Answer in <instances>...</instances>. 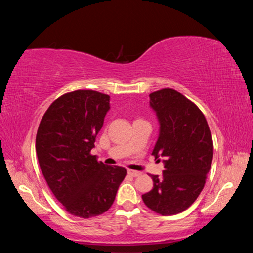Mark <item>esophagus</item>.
Here are the masks:
<instances>
[{
	"instance_id": "obj_1",
	"label": "esophagus",
	"mask_w": 253,
	"mask_h": 253,
	"mask_svg": "<svg viewBox=\"0 0 253 253\" xmlns=\"http://www.w3.org/2000/svg\"><path fill=\"white\" fill-rule=\"evenodd\" d=\"M128 174H129L132 177H137V176H140V175H142V173L140 172H137V170H132V169H128Z\"/></svg>"
}]
</instances>
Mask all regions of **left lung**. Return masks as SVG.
Wrapping results in <instances>:
<instances>
[{
    "label": "left lung",
    "instance_id": "1",
    "mask_svg": "<svg viewBox=\"0 0 253 253\" xmlns=\"http://www.w3.org/2000/svg\"><path fill=\"white\" fill-rule=\"evenodd\" d=\"M149 99L160 122L152 155L165 160L163 175H151L154 186L142 198L152 211L174 215L190 208L203 190L213 158L212 135L202 111L178 91L165 88Z\"/></svg>",
    "mask_w": 253,
    "mask_h": 253
}]
</instances>
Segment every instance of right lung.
<instances>
[{
	"mask_svg": "<svg viewBox=\"0 0 253 253\" xmlns=\"http://www.w3.org/2000/svg\"><path fill=\"white\" fill-rule=\"evenodd\" d=\"M109 108L105 93L68 92L50 105L38 128L36 151L48 186L66 211L83 219L108 211L127 174L90 154Z\"/></svg>",
	"mask_w": 253,
	"mask_h": 253,
	"instance_id": "right-lung-1",
	"label": "right lung"
}]
</instances>
